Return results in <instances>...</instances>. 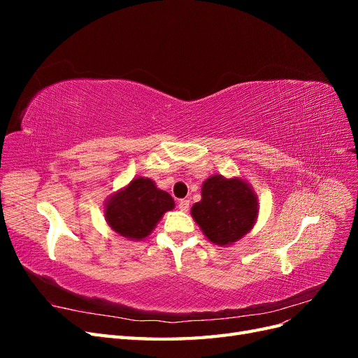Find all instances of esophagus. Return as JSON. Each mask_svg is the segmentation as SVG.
Here are the masks:
<instances>
[{"instance_id":"esophagus-1","label":"esophagus","mask_w":358,"mask_h":358,"mask_svg":"<svg viewBox=\"0 0 358 358\" xmlns=\"http://www.w3.org/2000/svg\"><path fill=\"white\" fill-rule=\"evenodd\" d=\"M178 208H179V210H182V212H187V210L189 209V200H179Z\"/></svg>"}]
</instances>
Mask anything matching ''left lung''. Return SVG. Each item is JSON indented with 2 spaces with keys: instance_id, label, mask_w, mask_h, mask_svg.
I'll return each mask as SVG.
<instances>
[{
  "instance_id": "left-lung-1",
  "label": "left lung",
  "mask_w": 358,
  "mask_h": 358,
  "mask_svg": "<svg viewBox=\"0 0 358 358\" xmlns=\"http://www.w3.org/2000/svg\"><path fill=\"white\" fill-rule=\"evenodd\" d=\"M258 209L257 194L245 179L213 175L203 182L191 216L212 243L230 246L252 230Z\"/></svg>"
}]
</instances>
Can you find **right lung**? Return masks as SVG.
I'll return each instance as SVG.
<instances>
[{"mask_svg": "<svg viewBox=\"0 0 358 358\" xmlns=\"http://www.w3.org/2000/svg\"><path fill=\"white\" fill-rule=\"evenodd\" d=\"M175 208L169 192L157 188L149 178H134L104 203V218L110 229L128 241H143Z\"/></svg>", "mask_w": 358, "mask_h": 358, "instance_id": "1", "label": "right lung"}]
</instances>
